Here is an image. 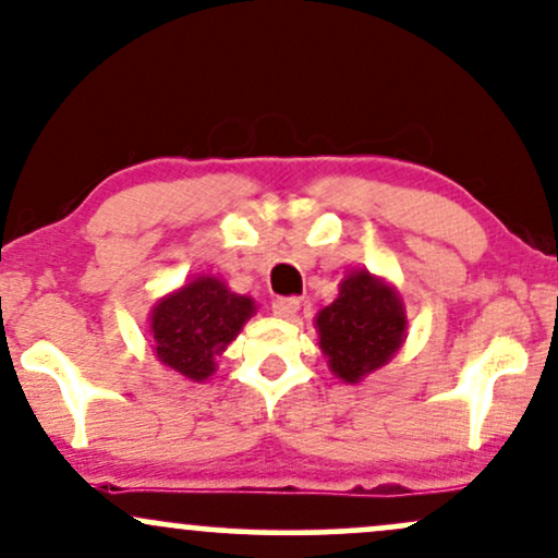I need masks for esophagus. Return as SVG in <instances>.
<instances>
[{
	"instance_id": "34e87169",
	"label": "esophagus",
	"mask_w": 558,
	"mask_h": 558,
	"mask_svg": "<svg viewBox=\"0 0 558 558\" xmlns=\"http://www.w3.org/2000/svg\"><path fill=\"white\" fill-rule=\"evenodd\" d=\"M272 312L278 317H283V319H293V317H296V312H299V299H293V296L275 299L272 301Z\"/></svg>"
}]
</instances>
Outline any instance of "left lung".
Listing matches in <instances>:
<instances>
[{
    "mask_svg": "<svg viewBox=\"0 0 558 558\" xmlns=\"http://www.w3.org/2000/svg\"><path fill=\"white\" fill-rule=\"evenodd\" d=\"M315 328L332 375L360 383L401 349L407 312L393 286L354 270L341 280L338 299L319 310Z\"/></svg>",
    "mask_w": 558,
    "mask_h": 558,
    "instance_id": "left-lung-1",
    "label": "left lung"
}]
</instances>
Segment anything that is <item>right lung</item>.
Wrapping results in <instances>:
<instances>
[{
	"label": "right lung",
	"mask_w": 558,
	"mask_h": 558,
	"mask_svg": "<svg viewBox=\"0 0 558 558\" xmlns=\"http://www.w3.org/2000/svg\"><path fill=\"white\" fill-rule=\"evenodd\" d=\"M254 312V299L202 275L157 301L149 317L151 349L165 367L202 383L215 373V360Z\"/></svg>",
	"instance_id": "obj_1"
}]
</instances>
